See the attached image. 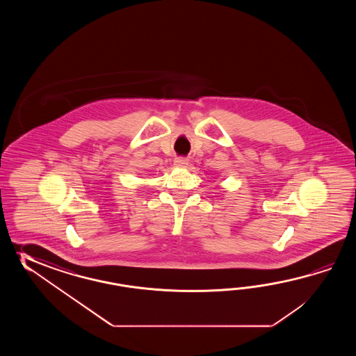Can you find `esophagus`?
Wrapping results in <instances>:
<instances>
[{
  "mask_svg": "<svg viewBox=\"0 0 356 356\" xmlns=\"http://www.w3.org/2000/svg\"><path fill=\"white\" fill-rule=\"evenodd\" d=\"M175 164L177 167H186V165H188V160L186 158H177L175 160Z\"/></svg>",
  "mask_w": 356,
  "mask_h": 356,
  "instance_id": "esophagus-1",
  "label": "esophagus"
}]
</instances>
